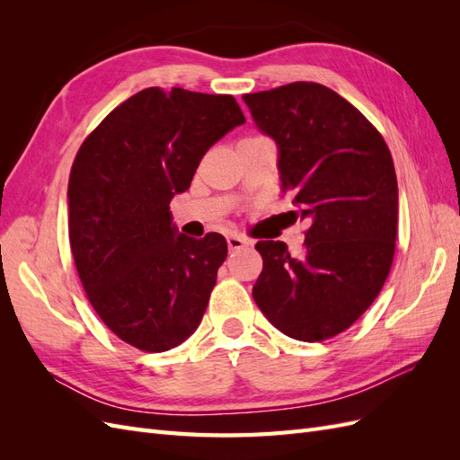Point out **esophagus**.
Instances as JSON below:
<instances>
[{
  "label": "esophagus",
  "instance_id": "obj_1",
  "mask_svg": "<svg viewBox=\"0 0 460 460\" xmlns=\"http://www.w3.org/2000/svg\"><path fill=\"white\" fill-rule=\"evenodd\" d=\"M226 243H228L230 252H238V249H242L245 245H252V242H249L247 238H243V235H238V234H230L228 238H226Z\"/></svg>",
  "mask_w": 460,
  "mask_h": 460
}]
</instances>
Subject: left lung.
I'll return each instance as SVG.
<instances>
[{
  "label": "left lung",
  "mask_w": 460,
  "mask_h": 460,
  "mask_svg": "<svg viewBox=\"0 0 460 460\" xmlns=\"http://www.w3.org/2000/svg\"><path fill=\"white\" fill-rule=\"evenodd\" d=\"M257 127L278 146L282 191L309 222L301 257L284 242H257L262 272L253 299L299 341L349 328L378 297L397 240V176L382 134L316 82L245 93Z\"/></svg>",
  "instance_id": "1"
}]
</instances>
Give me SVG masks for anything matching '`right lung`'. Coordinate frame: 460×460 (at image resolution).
<instances>
[{"label":"right lung","instance_id":"obj_1","mask_svg":"<svg viewBox=\"0 0 460 460\" xmlns=\"http://www.w3.org/2000/svg\"><path fill=\"white\" fill-rule=\"evenodd\" d=\"M243 122L232 95L146 88L76 153L66 191L76 270L93 311L136 349L169 351L201 323L228 245L217 232L178 234L169 205Z\"/></svg>","mask_w":460,"mask_h":460}]
</instances>
